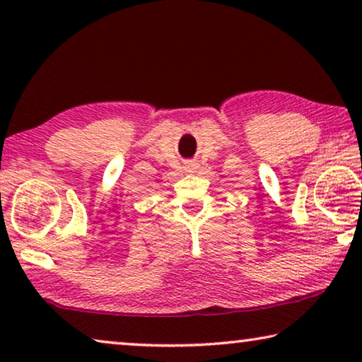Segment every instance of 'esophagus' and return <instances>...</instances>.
<instances>
[{
	"mask_svg": "<svg viewBox=\"0 0 362 362\" xmlns=\"http://www.w3.org/2000/svg\"><path fill=\"white\" fill-rule=\"evenodd\" d=\"M185 170H186L187 173H194V171L197 170V165L192 163V161H187L186 166H185Z\"/></svg>",
	"mask_w": 362,
	"mask_h": 362,
	"instance_id": "esophagus-1",
	"label": "esophagus"
}]
</instances>
